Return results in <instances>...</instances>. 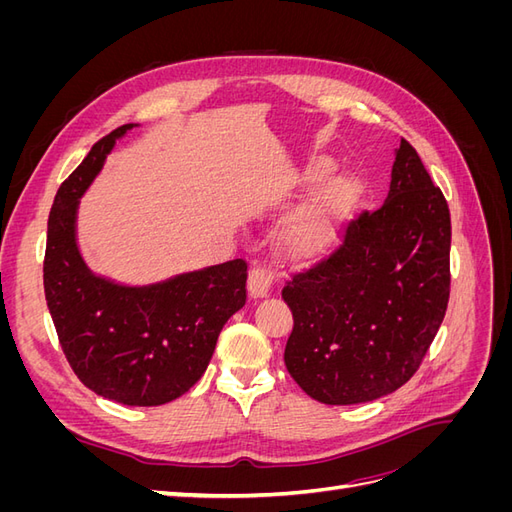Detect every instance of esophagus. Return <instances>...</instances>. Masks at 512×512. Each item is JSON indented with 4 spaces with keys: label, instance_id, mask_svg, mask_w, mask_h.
I'll return each mask as SVG.
<instances>
[{
    "label": "esophagus",
    "instance_id": "esophagus-1",
    "mask_svg": "<svg viewBox=\"0 0 512 512\" xmlns=\"http://www.w3.org/2000/svg\"><path fill=\"white\" fill-rule=\"evenodd\" d=\"M273 286V273L269 269L254 267L250 271V280H247V292L252 299H265Z\"/></svg>",
    "mask_w": 512,
    "mask_h": 512
}]
</instances>
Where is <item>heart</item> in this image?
I'll use <instances>...</instances> for the list:
<instances>
[{
	"instance_id": "heart-1",
	"label": "heart",
	"mask_w": 512,
	"mask_h": 512,
	"mask_svg": "<svg viewBox=\"0 0 512 512\" xmlns=\"http://www.w3.org/2000/svg\"><path fill=\"white\" fill-rule=\"evenodd\" d=\"M331 164L314 160L303 170V183H316L329 175ZM359 198V185L342 177L324 185L303 207L294 211L280 232V243L290 258L312 260L324 254L337 237V228Z\"/></svg>"
}]
</instances>
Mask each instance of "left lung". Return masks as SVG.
Segmentation results:
<instances>
[{
    "mask_svg": "<svg viewBox=\"0 0 512 512\" xmlns=\"http://www.w3.org/2000/svg\"><path fill=\"white\" fill-rule=\"evenodd\" d=\"M451 294V213L401 138L384 205L363 211L337 250L284 286L294 327L288 374L316 401L365 404L421 367Z\"/></svg>",
    "mask_w": 512,
    "mask_h": 512,
    "instance_id": "8db88e82",
    "label": "left lung"
}]
</instances>
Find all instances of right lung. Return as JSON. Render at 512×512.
I'll return each instance as SVG.
<instances>
[{"label": "right lung", "mask_w": 512, "mask_h": 512, "mask_svg": "<svg viewBox=\"0 0 512 512\" xmlns=\"http://www.w3.org/2000/svg\"><path fill=\"white\" fill-rule=\"evenodd\" d=\"M130 128L134 123L98 141L57 190L44 294L61 350L87 389L123 406H162L205 374L224 324L245 305L247 262L237 258L151 286H121L89 271L76 245L79 198Z\"/></svg>", "instance_id": "right-lung-1"}]
</instances>
